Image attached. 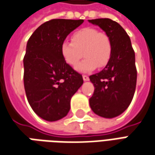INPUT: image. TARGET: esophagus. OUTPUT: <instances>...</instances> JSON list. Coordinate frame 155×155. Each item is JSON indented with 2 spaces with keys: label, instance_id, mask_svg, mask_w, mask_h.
Masks as SVG:
<instances>
[{
  "label": "esophagus",
  "instance_id": "esophagus-1",
  "mask_svg": "<svg viewBox=\"0 0 155 155\" xmlns=\"http://www.w3.org/2000/svg\"><path fill=\"white\" fill-rule=\"evenodd\" d=\"M83 78L84 81H88L89 80V77L87 75H83Z\"/></svg>",
  "mask_w": 155,
  "mask_h": 155
}]
</instances>
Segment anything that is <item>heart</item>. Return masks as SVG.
Wrapping results in <instances>:
<instances>
[{"label": "heart", "mask_w": 155, "mask_h": 155, "mask_svg": "<svg viewBox=\"0 0 155 155\" xmlns=\"http://www.w3.org/2000/svg\"><path fill=\"white\" fill-rule=\"evenodd\" d=\"M61 53L65 62L72 67H75L84 55L86 58L76 68L80 72H90L108 63L113 53V43L106 32L93 27H84L72 34V41H62Z\"/></svg>", "instance_id": "heart-1"}]
</instances>
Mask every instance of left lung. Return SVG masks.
<instances>
[{
    "mask_svg": "<svg viewBox=\"0 0 155 155\" xmlns=\"http://www.w3.org/2000/svg\"><path fill=\"white\" fill-rule=\"evenodd\" d=\"M110 37L113 53L100 72L89 77L94 92L89 98L92 110L103 118H114L132 102L137 81L135 54L131 41L123 27L108 18L89 20Z\"/></svg>",
    "mask_w": 155,
    "mask_h": 155,
    "instance_id": "left-lung-1",
    "label": "left lung"
}]
</instances>
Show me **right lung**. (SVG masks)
<instances>
[{"label": "right lung", "instance_id": "add662e5", "mask_svg": "<svg viewBox=\"0 0 155 155\" xmlns=\"http://www.w3.org/2000/svg\"><path fill=\"white\" fill-rule=\"evenodd\" d=\"M83 20L52 19L41 24L27 41L24 87L39 117L57 121L68 114L72 95L83 83L82 75L63 59L61 44Z\"/></svg>", "mask_w": 155, "mask_h": 155}]
</instances>
